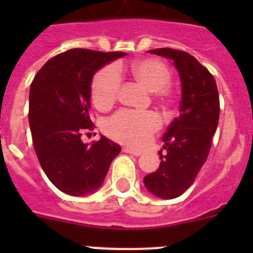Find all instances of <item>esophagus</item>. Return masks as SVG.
<instances>
[{"instance_id":"1","label":"esophagus","mask_w":253,"mask_h":253,"mask_svg":"<svg viewBox=\"0 0 253 253\" xmlns=\"http://www.w3.org/2000/svg\"><path fill=\"white\" fill-rule=\"evenodd\" d=\"M123 152H125V153H129V154H133V156H135V157H139L140 154H142V152L140 151H135V149L128 148V147H124V148H123Z\"/></svg>"}]
</instances>
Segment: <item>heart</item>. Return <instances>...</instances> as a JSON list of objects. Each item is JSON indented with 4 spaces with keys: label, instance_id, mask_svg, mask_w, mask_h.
<instances>
[{
    "label": "heart",
    "instance_id": "obj_1",
    "mask_svg": "<svg viewBox=\"0 0 253 253\" xmlns=\"http://www.w3.org/2000/svg\"><path fill=\"white\" fill-rule=\"evenodd\" d=\"M122 67L110 64L96 73L92 81V101L100 110L113 106L122 86ZM130 73L149 92L157 97L166 96L171 73L158 59H142L130 64ZM160 118L152 111L120 110L105 122V131L111 139L129 147H143L160 129Z\"/></svg>",
    "mask_w": 253,
    "mask_h": 253
}]
</instances>
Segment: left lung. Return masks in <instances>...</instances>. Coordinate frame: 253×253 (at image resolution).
<instances>
[{"label":"left lung","instance_id":"obj_1","mask_svg":"<svg viewBox=\"0 0 253 253\" xmlns=\"http://www.w3.org/2000/svg\"><path fill=\"white\" fill-rule=\"evenodd\" d=\"M148 53L171 59L181 80L180 115L162 138L160 167L144 177L149 193L173 199L191 186L207 161L219 122V93L213 75L186 51L158 48Z\"/></svg>","mask_w":253,"mask_h":253}]
</instances>
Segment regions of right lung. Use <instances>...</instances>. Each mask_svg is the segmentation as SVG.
Segmentation results:
<instances>
[{"label": "right lung", "mask_w": 253, "mask_h": 253, "mask_svg": "<svg viewBox=\"0 0 253 253\" xmlns=\"http://www.w3.org/2000/svg\"><path fill=\"white\" fill-rule=\"evenodd\" d=\"M125 54L69 49L49 59L31 82L29 124L35 153L51 184L68 195H87L99 189L122 149L104 135L88 146L81 135L93 129V75Z\"/></svg>", "instance_id": "right-lung-1"}]
</instances>
